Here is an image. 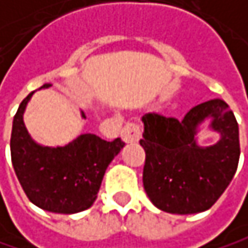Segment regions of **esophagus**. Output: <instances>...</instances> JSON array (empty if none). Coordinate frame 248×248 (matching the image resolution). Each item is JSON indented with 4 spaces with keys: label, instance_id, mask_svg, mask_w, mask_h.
I'll use <instances>...</instances> for the list:
<instances>
[{
    "label": "esophagus",
    "instance_id": "esophagus-1",
    "mask_svg": "<svg viewBox=\"0 0 248 248\" xmlns=\"http://www.w3.org/2000/svg\"><path fill=\"white\" fill-rule=\"evenodd\" d=\"M141 135H142V129L138 123H134V122H129L126 123L125 126L122 129V138L125 142H138L141 140Z\"/></svg>",
    "mask_w": 248,
    "mask_h": 248
}]
</instances>
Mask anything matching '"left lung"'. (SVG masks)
I'll return each mask as SVG.
<instances>
[{
  "label": "left lung",
  "mask_w": 248,
  "mask_h": 248,
  "mask_svg": "<svg viewBox=\"0 0 248 248\" xmlns=\"http://www.w3.org/2000/svg\"><path fill=\"white\" fill-rule=\"evenodd\" d=\"M206 118L221 138L214 146L201 147L196 135ZM142 122V182L151 202L180 215L209 209L231 183L240 160L238 123L228 104L214 98L192 107L182 120L147 113Z\"/></svg>",
  "instance_id": "1"
}]
</instances>
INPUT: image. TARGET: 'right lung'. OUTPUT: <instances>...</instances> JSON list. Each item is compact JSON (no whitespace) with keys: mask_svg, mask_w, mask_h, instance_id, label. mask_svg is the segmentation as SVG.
<instances>
[{"mask_svg":"<svg viewBox=\"0 0 248 248\" xmlns=\"http://www.w3.org/2000/svg\"><path fill=\"white\" fill-rule=\"evenodd\" d=\"M43 84L40 88H47ZM31 91L20 104L11 131V161L29 201L55 214H77L88 209L111 160L125 145L120 138L111 142L93 134H82L65 147H42L29 135L23 114ZM81 116L85 119L84 111Z\"/></svg>","mask_w":248,"mask_h":248,"instance_id":"obj_1","label":"right lung"}]
</instances>
